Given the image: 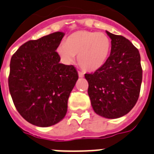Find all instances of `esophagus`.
<instances>
[{"instance_id":"1","label":"esophagus","mask_w":154,"mask_h":154,"mask_svg":"<svg viewBox=\"0 0 154 154\" xmlns=\"http://www.w3.org/2000/svg\"><path fill=\"white\" fill-rule=\"evenodd\" d=\"M78 74H79V77H80V78H83V72H81V71H78Z\"/></svg>"}]
</instances>
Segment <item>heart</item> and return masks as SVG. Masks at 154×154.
Segmentation results:
<instances>
[{
    "mask_svg": "<svg viewBox=\"0 0 154 154\" xmlns=\"http://www.w3.org/2000/svg\"><path fill=\"white\" fill-rule=\"evenodd\" d=\"M111 41L100 32L79 30L66 38V43L58 46L57 52L64 63L71 64L78 55V63L86 71L92 72L101 68L108 60Z\"/></svg>",
    "mask_w": 154,
    "mask_h": 154,
    "instance_id": "obj_1",
    "label": "heart"
}]
</instances>
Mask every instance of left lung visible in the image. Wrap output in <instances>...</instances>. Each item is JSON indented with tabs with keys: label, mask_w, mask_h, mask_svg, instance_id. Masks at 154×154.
<instances>
[{
	"label": "left lung",
	"mask_w": 154,
	"mask_h": 154,
	"mask_svg": "<svg viewBox=\"0 0 154 154\" xmlns=\"http://www.w3.org/2000/svg\"><path fill=\"white\" fill-rule=\"evenodd\" d=\"M111 53L101 68L85 74L94 112L108 119L126 115L135 106L142 81L139 51L125 37L106 31Z\"/></svg>",
	"instance_id": "8db88e82"
}]
</instances>
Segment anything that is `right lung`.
I'll return each mask as SVG.
<instances>
[{"label": "right lung", "mask_w": 154, "mask_h": 154, "mask_svg": "<svg viewBox=\"0 0 154 154\" xmlns=\"http://www.w3.org/2000/svg\"><path fill=\"white\" fill-rule=\"evenodd\" d=\"M63 32L26 42L12 56L9 92L17 110L34 125L49 127L63 120L78 80L72 65L60 63L56 52Z\"/></svg>", "instance_id": "obj_1"}]
</instances>
